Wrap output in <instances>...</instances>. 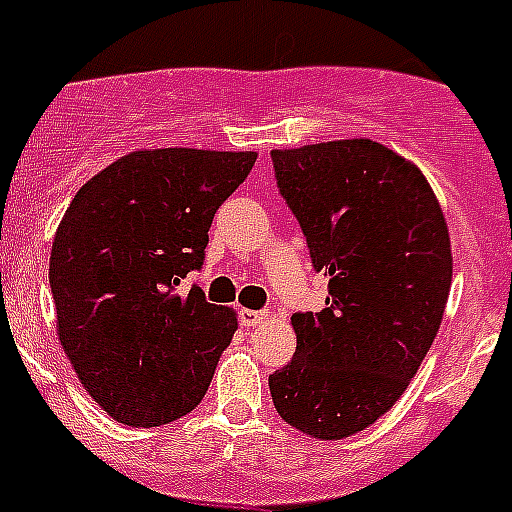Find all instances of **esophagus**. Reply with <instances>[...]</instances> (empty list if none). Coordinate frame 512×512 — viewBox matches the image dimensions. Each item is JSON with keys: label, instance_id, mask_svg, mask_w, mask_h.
Segmentation results:
<instances>
[{"label": "esophagus", "instance_id": "1", "mask_svg": "<svg viewBox=\"0 0 512 512\" xmlns=\"http://www.w3.org/2000/svg\"><path fill=\"white\" fill-rule=\"evenodd\" d=\"M238 315H241V323L246 325V328H253V325H261L266 318H269L266 312H261V310H246V307H243V310L238 312Z\"/></svg>", "mask_w": 512, "mask_h": 512}]
</instances>
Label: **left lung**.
I'll use <instances>...</instances> for the list:
<instances>
[{
	"instance_id": "1",
	"label": "left lung",
	"mask_w": 512,
	"mask_h": 512,
	"mask_svg": "<svg viewBox=\"0 0 512 512\" xmlns=\"http://www.w3.org/2000/svg\"><path fill=\"white\" fill-rule=\"evenodd\" d=\"M312 264L320 312H297L295 359L269 377L284 423L320 441L364 431L408 390L449 300V225L423 171L369 138L271 151Z\"/></svg>"
}]
</instances>
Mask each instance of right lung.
<instances>
[{
  "instance_id": "1",
  "label": "right lung",
  "mask_w": 512,
  "mask_h": 512,
  "mask_svg": "<svg viewBox=\"0 0 512 512\" xmlns=\"http://www.w3.org/2000/svg\"><path fill=\"white\" fill-rule=\"evenodd\" d=\"M256 151L140 148L94 174L51 248L56 333L87 395L130 428L192 413L238 330L233 307L176 287Z\"/></svg>"
}]
</instances>
